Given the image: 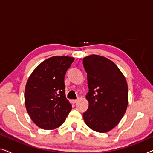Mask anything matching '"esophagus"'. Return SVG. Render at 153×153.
<instances>
[{
  "mask_svg": "<svg viewBox=\"0 0 153 153\" xmlns=\"http://www.w3.org/2000/svg\"><path fill=\"white\" fill-rule=\"evenodd\" d=\"M77 101H78V100H71V102H72V104H75V103H76Z\"/></svg>",
  "mask_w": 153,
  "mask_h": 153,
  "instance_id": "34e87169",
  "label": "esophagus"
}]
</instances>
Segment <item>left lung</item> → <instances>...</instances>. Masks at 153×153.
I'll return each mask as SVG.
<instances>
[{
    "label": "left lung",
    "mask_w": 153,
    "mask_h": 153,
    "mask_svg": "<svg viewBox=\"0 0 153 153\" xmlns=\"http://www.w3.org/2000/svg\"><path fill=\"white\" fill-rule=\"evenodd\" d=\"M89 92L88 108L83 114L87 126L100 133L114 129L123 118L128 104L126 79L107 58L91 55L83 58Z\"/></svg>",
    "instance_id": "left-lung-1"
}]
</instances>
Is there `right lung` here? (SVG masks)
<instances>
[{
  "label": "right lung",
  "mask_w": 153,
  "mask_h": 153,
  "mask_svg": "<svg viewBox=\"0 0 153 153\" xmlns=\"http://www.w3.org/2000/svg\"><path fill=\"white\" fill-rule=\"evenodd\" d=\"M74 60L70 56H53L42 62L29 76L25 88V106L39 128L56 129L72 110L66 99L64 79Z\"/></svg>",
  "instance_id": "right-lung-1"
}]
</instances>
